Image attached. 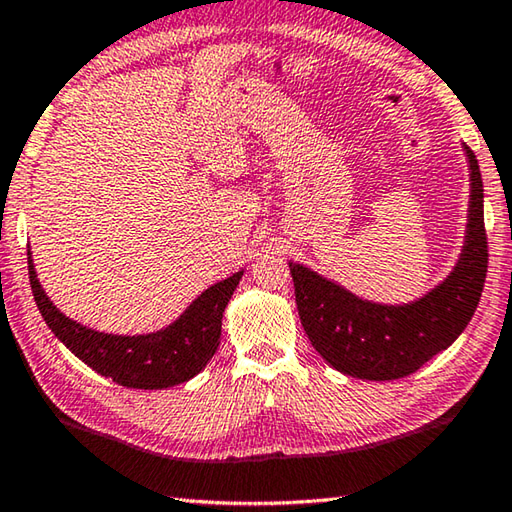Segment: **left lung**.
<instances>
[{
    "label": "left lung",
    "mask_w": 512,
    "mask_h": 512,
    "mask_svg": "<svg viewBox=\"0 0 512 512\" xmlns=\"http://www.w3.org/2000/svg\"><path fill=\"white\" fill-rule=\"evenodd\" d=\"M463 151L470 169L463 248L445 280L424 296L402 305L366 300L305 264L289 262L305 334L320 357L343 375L368 381L411 375L447 350L479 307L488 271L483 180L470 146L463 144Z\"/></svg>",
    "instance_id": "obj_1"
}]
</instances>
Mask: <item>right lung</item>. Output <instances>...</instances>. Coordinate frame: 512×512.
Instances as JSON below:
<instances>
[{"mask_svg":"<svg viewBox=\"0 0 512 512\" xmlns=\"http://www.w3.org/2000/svg\"><path fill=\"white\" fill-rule=\"evenodd\" d=\"M29 250V280L42 318L65 348L99 375L126 388L162 391L185 384L214 357L221 318L244 271L207 287L173 323L149 334H106L67 318L42 289Z\"/></svg>","mask_w":512,"mask_h":512,"instance_id":"add662e5","label":"right lung"}]
</instances>
